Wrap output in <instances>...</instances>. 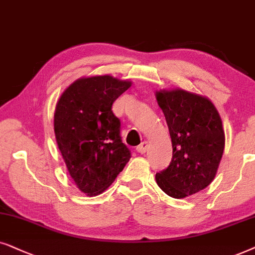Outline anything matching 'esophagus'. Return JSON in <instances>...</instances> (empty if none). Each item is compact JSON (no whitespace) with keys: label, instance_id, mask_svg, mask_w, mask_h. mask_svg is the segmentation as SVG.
<instances>
[{"label":"esophagus","instance_id":"esophagus-1","mask_svg":"<svg viewBox=\"0 0 255 255\" xmlns=\"http://www.w3.org/2000/svg\"><path fill=\"white\" fill-rule=\"evenodd\" d=\"M148 147H149L148 142H147V141H143V142H142V143L136 148V150H137L138 152H141V154H143V152L147 151Z\"/></svg>","mask_w":255,"mask_h":255}]
</instances>
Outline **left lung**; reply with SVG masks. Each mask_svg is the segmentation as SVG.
Segmentation results:
<instances>
[{"mask_svg": "<svg viewBox=\"0 0 255 255\" xmlns=\"http://www.w3.org/2000/svg\"><path fill=\"white\" fill-rule=\"evenodd\" d=\"M172 143L169 167L155 176L172 198H185L211 184L225 147L222 118L209 98L182 88L155 93Z\"/></svg>", "mask_w": 255, "mask_h": 255, "instance_id": "obj_1", "label": "left lung"}]
</instances>
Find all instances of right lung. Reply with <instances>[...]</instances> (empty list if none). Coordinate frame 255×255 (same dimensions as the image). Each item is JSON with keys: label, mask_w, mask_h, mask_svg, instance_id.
I'll return each mask as SVG.
<instances>
[{"label": "right lung", "mask_w": 255, "mask_h": 255, "mask_svg": "<svg viewBox=\"0 0 255 255\" xmlns=\"http://www.w3.org/2000/svg\"><path fill=\"white\" fill-rule=\"evenodd\" d=\"M130 86V80L110 74L83 77L57 101V144L78 189L90 197L103 193L130 158L121 141L120 120L112 111L114 101Z\"/></svg>", "instance_id": "right-lung-1"}]
</instances>
